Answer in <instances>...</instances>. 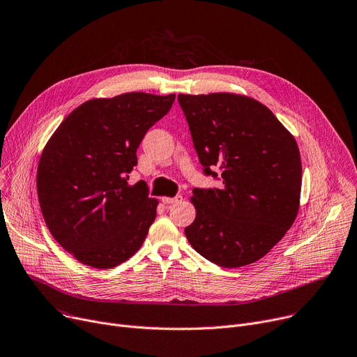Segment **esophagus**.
I'll return each instance as SVG.
<instances>
[{
    "label": "esophagus",
    "mask_w": 357,
    "mask_h": 357,
    "mask_svg": "<svg viewBox=\"0 0 357 357\" xmlns=\"http://www.w3.org/2000/svg\"><path fill=\"white\" fill-rule=\"evenodd\" d=\"M182 201V197L181 195H176V197H163L162 198V202L163 204H176V202H181Z\"/></svg>",
    "instance_id": "esophagus-1"
}]
</instances>
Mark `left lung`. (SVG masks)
<instances>
[{
	"label": "left lung",
	"instance_id": "8db88e82",
	"mask_svg": "<svg viewBox=\"0 0 357 357\" xmlns=\"http://www.w3.org/2000/svg\"><path fill=\"white\" fill-rule=\"evenodd\" d=\"M204 174L222 186L195 188L185 236L205 259L240 268L264 257L299 210L303 165L294 136L259 101L230 92L179 93Z\"/></svg>",
	"mask_w": 357,
	"mask_h": 357
}]
</instances>
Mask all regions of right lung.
I'll list each match as a JSON object with an SVG mask.
<instances>
[{
    "label": "right lung",
    "instance_id": "right-lung-1",
    "mask_svg": "<svg viewBox=\"0 0 357 357\" xmlns=\"http://www.w3.org/2000/svg\"><path fill=\"white\" fill-rule=\"evenodd\" d=\"M175 93L127 92L93 98L56 128L37 167V195L54 240L81 264L119 266L133 256L156 218L159 201L144 181L128 185L137 147Z\"/></svg>",
    "mask_w": 357,
    "mask_h": 357
}]
</instances>
